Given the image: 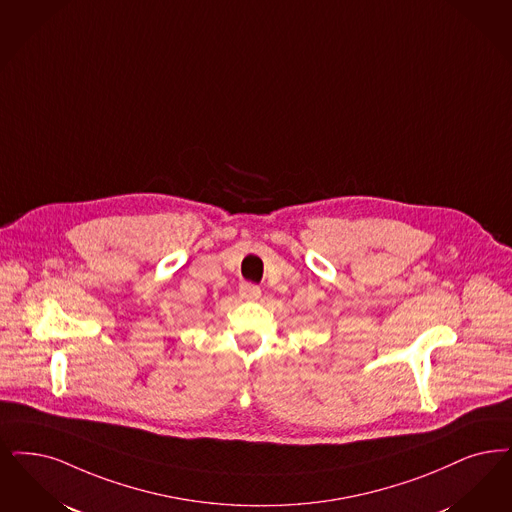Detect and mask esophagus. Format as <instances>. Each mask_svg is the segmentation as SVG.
<instances>
[{
    "label": "esophagus",
    "instance_id": "esophagus-1",
    "mask_svg": "<svg viewBox=\"0 0 512 512\" xmlns=\"http://www.w3.org/2000/svg\"><path fill=\"white\" fill-rule=\"evenodd\" d=\"M240 297L247 299V301H257V299L261 297V287L255 286V284H249V282H244V284L240 286Z\"/></svg>",
    "mask_w": 512,
    "mask_h": 512
}]
</instances>
